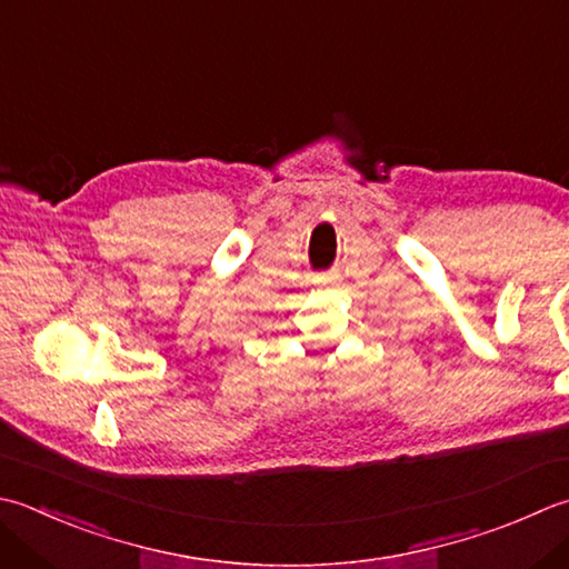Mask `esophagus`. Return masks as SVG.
I'll return each mask as SVG.
<instances>
[{"label":"esophagus","mask_w":569,"mask_h":569,"mask_svg":"<svg viewBox=\"0 0 569 569\" xmlns=\"http://www.w3.org/2000/svg\"><path fill=\"white\" fill-rule=\"evenodd\" d=\"M316 283H318V286H336V283H338V276H336V273H320V276L316 278Z\"/></svg>","instance_id":"34e87169"}]
</instances>
